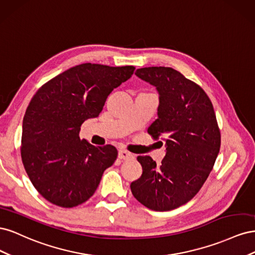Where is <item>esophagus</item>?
<instances>
[{
    "mask_svg": "<svg viewBox=\"0 0 255 255\" xmlns=\"http://www.w3.org/2000/svg\"><path fill=\"white\" fill-rule=\"evenodd\" d=\"M118 157L120 159H123V160H128V159H132L134 157V155L132 153H129L126 150H120L118 152Z\"/></svg>",
    "mask_w": 255,
    "mask_h": 255,
    "instance_id": "1",
    "label": "esophagus"
}]
</instances>
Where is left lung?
Instances as JSON below:
<instances>
[{"label":"left lung","mask_w":255,"mask_h":255,"mask_svg":"<svg viewBox=\"0 0 255 255\" xmlns=\"http://www.w3.org/2000/svg\"><path fill=\"white\" fill-rule=\"evenodd\" d=\"M135 74L158 91V118L148 133L163 137L166 156L159 166L148 155L138 156L142 174L130 190L150 210L171 211L203 186L220 150V130L210 98L195 82L169 67L140 68Z\"/></svg>","instance_id":"1"}]
</instances>
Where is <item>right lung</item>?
<instances>
[{"instance_id": "add662e5", "label": "right lung", "mask_w": 255, "mask_h": 255, "mask_svg": "<svg viewBox=\"0 0 255 255\" xmlns=\"http://www.w3.org/2000/svg\"><path fill=\"white\" fill-rule=\"evenodd\" d=\"M135 67L82 64L38 89L22 125L21 157L37 191L60 207H74L95 194L118 155L114 145L81 139V126L102 112L107 97Z\"/></svg>"}]
</instances>
